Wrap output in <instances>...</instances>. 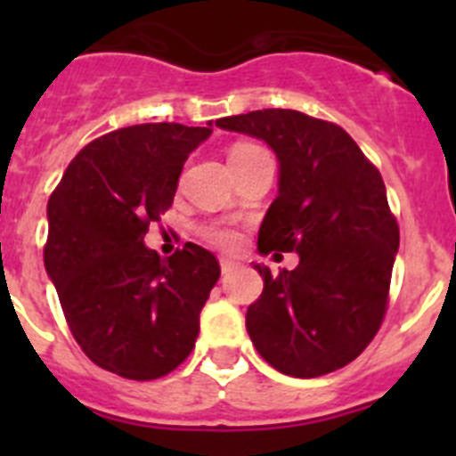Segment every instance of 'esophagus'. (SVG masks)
Listing matches in <instances>:
<instances>
[{
  "mask_svg": "<svg viewBox=\"0 0 456 456\" xmlns=\"http://www.w3.org/2000/svg\"><path fill=\"white\" fill-rule=\"evenodd\" d=\"M219 265H221V272L228 273V272H232V269H235L237 263H235V260H231V257H221Z\"/></svg>",
  "mask_w": 456,
  "mask_h": 456,
  "instance_id": "obj_1",
  "label": "esophagus"
}]
</instances>
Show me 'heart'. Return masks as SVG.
Listing matches in <instances>:
<instances>
[{"label":"heart","mask_w":456,"mask_h":456,"mask_svg":"<svg viewBox=\"0 0 456 456\" xmlns=\"http://www.w3.org/2000/svg\"><path fill=\"white\" fill-rule=\"evenodd\" d=\"M251 148H256V146H248V143H237V146L231 151V155H240V152H247V151H251ZM205 235H208L212 241H216V244H224V247H228V244H232V241H235V232L228 231V228H221V225H212V228H208V231H205Z\"/></svg>","instance_id":"obj_1"}]
</instances>
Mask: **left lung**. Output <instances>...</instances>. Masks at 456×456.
<instances>
[{
  "instance_id": "obj_1",
  "label": "left lung",
  "mask_w": 456,
  "mask_h": 456,
  "mask_svg": "<svg viewBox=\"0 0 456 456\" xmlns=\"http://www.w3.org/2000/svg\"><path fill=\"white\" fill-rule=\"evenodd\" d=\"M216 127L265 141L278 159V196L257 251H297L248 305L247 331L278 372L313 379L352 363L377 336L400 248L381 173L347 132L294 109H263Z\"/></svg>"
}]
</instances>
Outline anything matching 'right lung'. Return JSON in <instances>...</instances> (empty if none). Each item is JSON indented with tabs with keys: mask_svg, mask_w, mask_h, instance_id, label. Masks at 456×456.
<instances>
[{
	"mask_svg": "<svg viewBox=\"0 0 456 456\" xmlns=\"http://www.w3.org/2000/svg\"><path fill=\"white\" fill-rule=\"evenodd\" d=\"M209 134L212 120L109 132L77 152L50 196L45 272L79 347L118 377H164L199 338L200 310L221 276L216 257L187 241L164 260L143 237Z\"/></svg>",
	"mask_w": 456,
	"mask_h": 456,
	"instance_id": "add662e5",
	"label": "right lung"
}]
</instances>
